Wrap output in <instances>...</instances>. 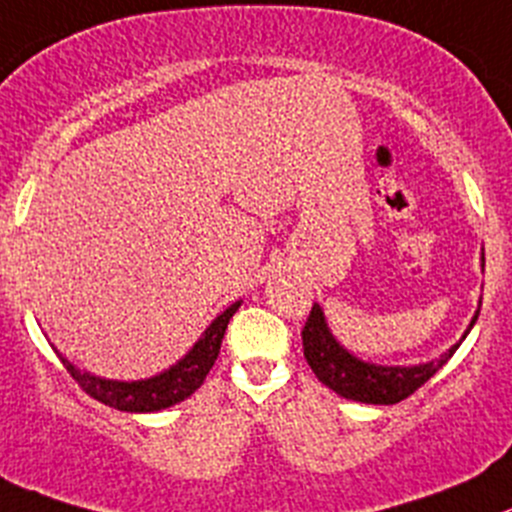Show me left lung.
<instances>
[{"label": "left lung", "instance_id": "left-lung-1", "mask_svg": "<svg viewBox=\"0 0 512 512\" xmlns=\"http://www.w3.org/2000/svg\"><path fill=\"white\" fill-rule=\"evenodd\" d=\"M477 313L472 318L470 328L475 326ZM457 348H460V343H455L444 356L434 358L429 364L412 366V369H399V366L391 369V366L364 364L356 356H351L346 348L338 346L336 338L328 331L323 310L318 305L310 308L308 321L303 326L305 361L313 369V374L318 376V381L336 391V394L353 401H364V404H399V401H404L414 391L422 389L450 361Z\"/></svg>", "mask_w": 512, "mask_h": 512}]
</instances>
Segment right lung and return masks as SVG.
Returning <instances> with one entry per match:
<instances>
[{
    "instance_id": "add662e5",
    "label": "right lung",
    "mask_w": 512,
    "mask_h": 512,
    "mask_svg": "<svg viewBox=\"0 0 512 512\" xmlns=\"http://www.w3.org/2000/svg\"><path fill=\"white\" fill-rule=\"evenodd\" d=\"M240 303H232L222 315H217V321L204 331V336L199 338L197 346L191 348L184 356V361L169 369L166 374L154 376L148 381H131V384H123V381H105L95 379L90 374H80L70 361L60 356L62 366L68 369V374L78 381L80 389L88 396L98 399L100 404H108L113 409H121V412H159V409L171 407V404H179L186 396H191L199 386L207 379L209 369L214 366L219 356V346H222L224 331H227V323L234 313H237Z\"/></svg>"
}]
</instances>
